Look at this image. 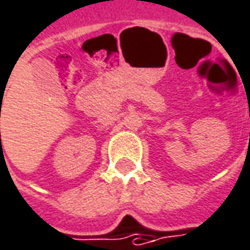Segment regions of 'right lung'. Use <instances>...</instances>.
<instances>
[{"label": "right lung", "mask_w": 250, "mask_h": 250, "mask_svg": "<svg viewBox=\"0 0 250 250\" xmlns=\"http://www.w3.org/2000/svg\"><path fill=\"white\" fill-rule=\"evenodd\" d=\"M0 135H1V134H0Z\"/></svg>", "instance_id": "1"}]
</instances>
